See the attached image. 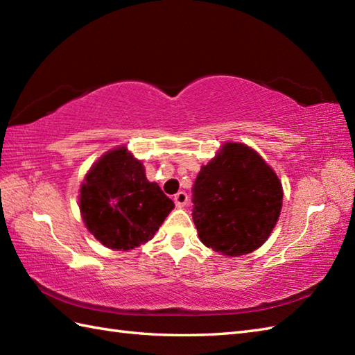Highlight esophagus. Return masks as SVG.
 I'll return each instance as SVG.
<instances>
[{
	"instance_id": "34e87169",
	"label": "esophagus",
	"mask_w": 355,
	"mask_h": 355,
	"mask_svg": "<svg viewBox=\"0 0 355 355\" xmlns=\"http://www.w3.org/2000/svg\"><path fill=\"white\" fill-rule=\"evenodd\" d=\"M173 201H175V205L178 206V207H183V206H186L187 205V193L186 192H178L175 197H173Z\"/></svg>"
}]
</instances>
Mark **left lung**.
Wrapping results in <instances>:
<instances>
[{
  "label": "left lung",
  "instance_id": "left-lung-1",
  "mask_svg": "<svg viewBox=\"0 0 355 355\" xmlns=\"http://www.w3.org/2000/svg\"><path fill=\"white\" fill-rule=\"evenodd\" d=\"M193 223L206 247L230 258L259 248L282 209V183L244 143L225 141L193 184Z\"/></svg>",
  "mask_w": 355,
  "mask_h": 355
}]
</instances>
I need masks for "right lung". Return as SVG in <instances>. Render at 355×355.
Instances as JSON below:
<instances>
[{
  "label": "right lung",
  "instance_id": "add662e5",
  "mask_svg": "<svg viewBox=\"0 0 355 355\" xmlns=\"http://www.w3.org/2000/svg\"><path fill=\"white\" fill-rule=\"evenodd\" d=\"M79 209L102 245L128 252L154 238L173 201L149 182L141 160L123 145L105 153L85 173Z\"/></svg>",
  "mask_w": 355,
  "mask_h": 355
}]
</instances>
